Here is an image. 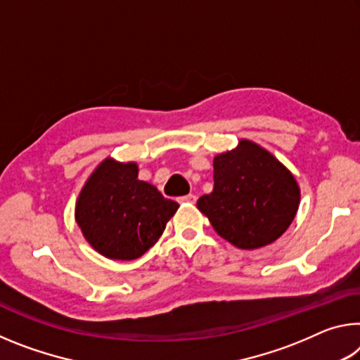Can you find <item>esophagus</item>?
Returning a JSON list of instances; mask_svg holds the SVG:
<instances>
[{
    "label": "esophagus",
    "mask_w": 360,
    "mask_h": 360,
    "mask_svg": "<svg viewBox=\"0 0 360 360\" xmlns=\"http://www.w3.org/2000/svg\"><path fill=\"white\" fill-rule=\"evenodd\" d=\"M195 202H197V197H195L193 193L184 195V197L179 198V203H195Z\"/></svg>",
    "instance_id": "34e87169"
}]
</instances>
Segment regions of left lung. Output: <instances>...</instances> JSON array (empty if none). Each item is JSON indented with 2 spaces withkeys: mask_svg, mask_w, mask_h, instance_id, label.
I'll list each match as a JSON object with an SVG mask.
<instances>
[{
  "mask_svg": "<svg viewBox=\"0 0 360 360\" xmlns=\"http://www.w3.org/2000/svg\"><path fill=\"white\" fill-rule=\"evenodd\" d=\"M298 200L300 191L289 169L243 139L236 149L214 157V188L197 206L224 240L240 249H257L288 230Z\"/></svg>",
  "mask_w": 360,
  "mask_h": 360,
  "instance_id": "left-lung-1",
  "label": "left lung"
}]
</instances>
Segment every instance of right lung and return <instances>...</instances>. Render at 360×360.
<instances>
[{
	"label": "right lung",
	"instance_id": "right-lung-1",
	"mask_svg": "<svg viewBox=\"0 0 360 360\" xmlns=\"http://www.w3.org/2000/svg\"><path fill=\"white\" fill-rule=\"evenodd\" d=\"M179 205L138 179L136 163L106 158L76 203V222L96 251L109 259L141 257L165 230Z\"/></svg>",
	"mask_w": 360,
	"mask_h": 360
}]
</instances>
